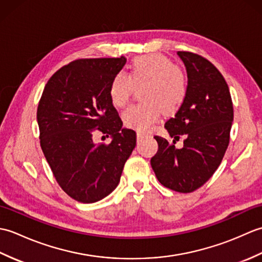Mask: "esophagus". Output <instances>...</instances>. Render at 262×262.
<instances>
[{
	"mask_svg": "<svg viewBox=\"0 0 262 262\" xmlns=\"http://www.w3.org/2000/svg\"><path fill=\"white\" fill-rule=\"evenodd\" d=\"M146 135L145 134H142V133H137V142H141L143 138H145Z\"/></svg>",
	"mask_w": 262,
	"mask_h": 262,
	"instance_id": "esophagus-1",
	"label": "esophagus"
}]
</instances>
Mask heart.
<instances>
[{
	"label": "heart",
	"instance_id": "heart-1",
	"mask_svg": "<svg viewBox=\"0 0 262 262\" xmlns=\"http://www.w3.org/2000/svg\"><path fill=\"white\" fill-rule=\"evenodd\" d=\"M145 103L133 105L122 114L127 128L148 132L163 114L180 109L188 93V77L179 66L161 54H149L133 60L127 76L117 74L109 86L110 101L122 108L129 101L134 89H141Z\"/></svg>",
	"mask_w": 262,
	"mask_h": 262
}]
</instances>
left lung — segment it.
I'll use <instances>...</instances> for the list:
<instances>
[{"instance_id":"8db88e82","label":"left lung","mask_w":262,"mask_h":262,"mask_svg":"<svg viewBox=\"0 0 262 262\" xmlns=\"http://www.w3.org/2000/svg\"><path fill=\"white\" fill-rule=\"evenodd\" d=\"M186 66L188 93L165 129L174 138L169 143L154 136L159 144L151 165L158 180L178 192H192L219 168L230 142L233 103L229 85L209 60L189 52H178ZM185 135L184 146L175 141Z\"/></svg>"}]
</instances>
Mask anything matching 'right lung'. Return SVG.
Segmentation results:
<instances>
[{
	"label": "right lung",
	"mask_w": 262,
	"mask_h": 262,
	"mask_svg": "<svg viewBox=\"0 0 262 262\" xmlns=\"http://www.w3.org/2000/svg\"><path fill=\"white\" fill-rule=\"evenodd\" d=\"M126 58H85L63 66L43 89L37 110L40 146L55 179L70 197L91 204L113 192L136 146L122 128L109 86ZM96 131L109 144L93 142Z\"/></svg>",
	"instance_id": "add662e5"
}]
</instances>
